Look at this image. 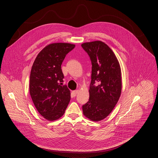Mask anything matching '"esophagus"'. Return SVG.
I'll list each match as a JSON object with an SVG mask.
<instances>
[{"instance_id": "esophagus-1", "label": "esophagus", "mask_w": 158, "mask_h": 158, "mask_svg": "<svg viewBox=\"0 0 158 158\" xmlns=\"http://www.w3.org/2000/svg\"><path fill=\"white\" fill-rule=\"evenodd\" d=\"M78 92H79V90H73V91H72V95H73V97H75L76 95L77 94Z\"/></svg>"}]
</instances>
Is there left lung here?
<instances>
[{
  "instance_id": "left-lung-1",
  "label": "left lung",
  "mask_w": 158,
  "mask_h": 158,
  "mask_svg": "<svg viewBox=\"0 0 158 158\" xmlns=\"http://www.w3.org/2000/svg\"><path fill=\"white\" fill-rule=\"evenodd\" d=\"M92 63L89 99L82 106L83 115L94 121L105 118L117 104L121 92L119 62L112 50L104 42L82 44Z\"/></svg>"
}]
</instances>
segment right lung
<instances>
[{
	"label": "right lung",
	"instance_id": "1",
	"mask_svg": "<svg viewBox=\"0 0 158 158\" xmlns=\"http://www.w3.org/2000/svg\"><path fill=\"white\" fill-rule=\"evenodd\" d=\"M75 47L64 43L45 47L34 61L31 70L30 93L40 113L48 121L63 116L70 100V92L63 85L64 75L61 65L66 54Z\"/></svg>",
	"mask_w": 158,
	"mask_h": 158
}]
</instances>
